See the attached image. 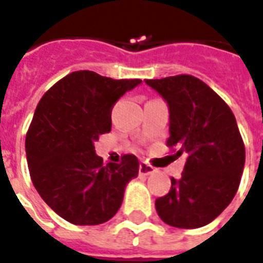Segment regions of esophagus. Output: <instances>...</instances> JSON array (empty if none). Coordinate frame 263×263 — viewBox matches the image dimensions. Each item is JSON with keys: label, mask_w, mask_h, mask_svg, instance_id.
<instances>
[{"label": "esophagus", "mask_w": 263, "mask_h": 263, "mask_svg": "<svg viewBox=\"0 0 263 263\" xmlns=\"http://www.w3.org/2000/svg\"><path fill=\"white\" fill-rule=\"evenodd\" d=\"M154 172V168L152 167V165H149V164L146 163H140L139 165V174L140 175H150V174H153Z\"/></svg>", "instance_id": "1"}]
</instances>
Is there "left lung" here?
<instances>
[{"label": "left lung", "instance_id": "left-lung-1", "mask_svg": "<svg viewBox=\"0 0 263 263\" xmlns=\"http://www.w3.org/2000/svg\"><path fill=\"white\" fill-rule=\"evenodd\" d=\"M145 83L167 100L170 138L176 157L186 154L180 179L156 200L158 216L170 226L196 229L223 211L237 192L246 147L230 107L201 80L179 74Z\"/></svg>", "mask_w": 263, "mask_h": 263}]
</instances>
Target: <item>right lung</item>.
<instances>
[{"label": "right lung", "instance_id": "right-lung-1", "mask_svg": "<svg viewBox=\"0 0 263 263\" xmlns=\"http://www.w3.org/2000/svg\"><path fill=\"white\" fill-rule=\"evenodd\" d=\"M142 80H113L95 71L67 74L48 89L26 135L34 187L59 216L74 225H99L121 207L139 161L124 154L103 164L93 142L111 129V110Z\"/></svg>", "mask_w": 263, "mask_h": 263}]
</instances>
